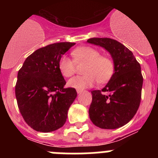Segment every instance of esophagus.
<instances>
[{
    "instance_id": "1",
    "label": "esophagus",
    "mask_w": 158,
    "mask_h": 158,
    "mask_svg": "<svg viewBox=\"0 0 158 158\" xmlns=\"http://www.w3.org/2000/svg\"><path fill=\"white\" fill-rule=\"evenodd\" d=\"M82 91H83V90H81V89H77V93L78 94L81 93H82Z\"/></svg>"
}]
</instances>
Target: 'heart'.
Segmentation results:
<instances>
[{"instance_id": "b5f03b06", "label": "heart", "mask_w": 158, "mask_h": 158, "mask_svg": "<svg viewBox=\"0 0 158 158\" xmlns=\"http://www.w3.org/2000/svg\"><path fill=\"white\" fill-rule=\"evenodd\" d=\"M73 58L62 55L58 61V69L65 77L73 76L76 72V62L86 63L83 76H76L69 79L68 86L73 89H84L92 87L99 81L105 83L112 77L115 65L109 57L100 55L96 49L91 47H80L73 50Z\"/></svg>"}]
</instances>
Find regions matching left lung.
<instances>
[{
  "mask_svg": "<svg viewBox=\"0 0 158 158\" xmlns=\"http://www.w3.org/2000/svg\"><path fill=\"white\" fill-rule=\"evenodd\" d=\"M88 43L110 53L115 71L101 90L92 91L90 119L102 129H116L131 120L139 109L143 83L140 64L133 53L119 42L109 38H92Z\"/></svg>",
  "mask_w": 158,
  "mask_h": 158,
  "instance_id": "obj_1",
  "label": "left lung"
}]
</instances>
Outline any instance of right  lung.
I'll list each match as a JSON object with an SVG mask.
<instances>
[{"label":"right lung","instance_id":"1","mask_svg":"<svg viewBox=\"0 0 158 158\" xmlns=\"http://www.w3.org/2000/svg\"><path fill=\"white\" fill-rule=\"evenodd\" d=\"M74 43H56L38 49L29 55L18 72L16 100L24 121L40 132L62 127L69 107L77 97L76 89L66 88L58 69L59 58Z\"/></svg>","mask_w":158,"mask_h":158}]
</instances>
